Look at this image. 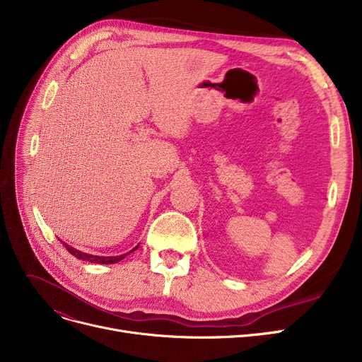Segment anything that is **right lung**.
<instances>
[{
  "label": "right lung",
  "instance_id": "1",
  "mask_svg": "<svg viewBox=\"0 0 362 362\" xmlns=\"http://www.w3.org/2000/svg\"><path fill=\"white\" fill-rule=\"evenodd\" d=\"M63 245L66 246L67 248V251L71 254V255H74L76 258L78 259H83V261H89V262H97V264H114V262H117V261H120V259H123L127 254H124V255H119V257H98V255H90V254H85V252H81V251H78V250H74V248H71V246H69L67 243H64L63 242ZM139 246V245H138ZM138 246L136 248H133L130 252H133L135 250H138Z\"/></svg>",
  "mask_w": 362,
  "mask_h": 362
}]
</instances>
